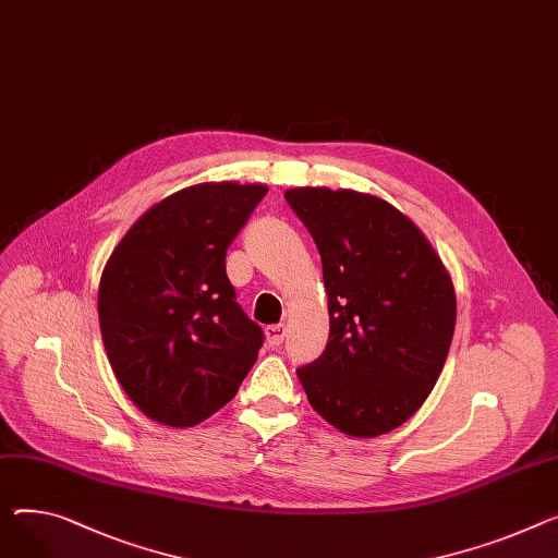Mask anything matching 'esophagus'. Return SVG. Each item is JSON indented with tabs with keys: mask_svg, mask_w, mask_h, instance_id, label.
I'll return each mask as SVG.
<instances>
[{
	"mask_svg": "<svg viewBox=\"0 0 558 558\" xmlns=\"http://www.w3.org/2000/svg\"><path fill=\"white\" fill-rule=\"evenodd\" d=\"M265 331H267V341H269V345H271V348L282 345V341H284V337H287V327H284L282 323H278V325H269Z\"/></svg>",
	"mask_w": 558,
	"mask_h": 558,
	"instance_id": "34e87169",
	"label": "esophagus"
}]
</instances>
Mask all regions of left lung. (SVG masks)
I'll list each match as a JSON object with an SVG mask.
<instances>
[{"label":"left lung","instance_id":"8db88e82","mask_svg":"<svg viewBox=\"0 0 558 558\" xmlns=\"http://www.w3.org/2000/svg\"><path fill=\"white\" fill-rule=\"evenodd\" d=\"M287 204L316 242L329 299L325 352L295 369L314 411L354 437L413 417L456 329V291L411 219L354 191L293 189Z\"/></svg>","mask_w":558,"mask_h":558}]
</instances>
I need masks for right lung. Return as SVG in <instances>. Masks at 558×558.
Masks as SVG:
<instances>
[{
	"instance_id": "obj_1",
	"label": "right lung",
	"mask_w": 558,
	"mask_h": 558,
	"mask_svg": "<svg viewBox=\"0 0 558 558\" xmlns=\"http://www.w3.org/2000/svg\"><path fill=\"white\" fill-rule=\"evenodd\" d=\"M267 191L191 185L147 210L109 257L98 289L102 345L155 422L185 428L217 413L263 348V327L235 301L227 248Z\"/></svg>"
}]
</instances>
